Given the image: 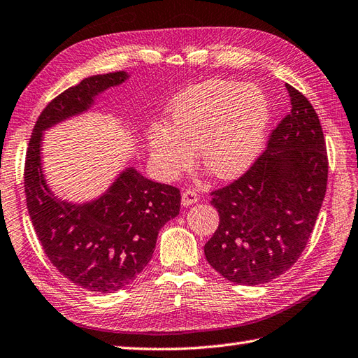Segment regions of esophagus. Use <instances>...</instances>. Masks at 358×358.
<instances>
[{
  "label": "esophagus",
  "instance_id": "34e87169",
  "mask_svg": "<svg viewBox=\"0 0 358 358\" xmlns=\"http://www.w3.org/2000/svg\"><path fill=\"white\" fill-rule=\"evenodd\" d=\"M197 200H199V194L193 189H187L182 193V205L184 206L194 205V203H197Z\"/></svg>",
  "mask_w": 358,
  "mask_h": 358
}]
</instances>
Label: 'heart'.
<instances>
[{
	"label": "heart",
	"mask_w": 358,
	"mask_h": 358,
	"mask_svg": "<svg viewBox=\"0 0 358 358\" xmlns=\"http://www.w3.org/2000/svg\"><path fill=\"white\" fill-rule=\"evenodd\" d=\"M169 124L147 129L155 170L176 179L194 162L217 179L246 173L263 150L270 121L266 92L255 85L213 78L180 92L169 106Z\"/></svg>",
	"instance_id": "obj_1"
}]
</instances>
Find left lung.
<instances>
[{
    "label": "left lung",
    "mask_w": 358,
    "mask_h": 358,
    "mask_svg": "<svg viewBox=\"0 0 358 358\" xmlns=\"http://www.w3.org/2000/svg\"><path fill=\"white\" fill-rule=\"evenodd\" d=\"M292 109L267 150L231 185L214 191L220 223L205 257L226 280L258 285L289 270L315 228L328 180L324 132L315 108L287 85Z\"/></svg>",
    "instance_id": "8db88e82"
}]
</instances>
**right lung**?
Here are the masks:
<instances>
[{
    "instance_id": "1",
    "label": "right lung",
    "mask_w": 358,
    "mask_h": 358,
    "mask_svg": "<svg viewBox=\"0 0 358 358\" xmlns=\"http://www.w3.org/2000/svg\"><path fill=\"white\" fill-rule=\"evenodd\" d=\"M129 77L126 71L91 76L57 95L34 124L25 158V197L43 250L69 281L97 293L124 289L143 272L161 228L179 214L180 193L127 165L100 196L69 202L48 184L42 141L47 130L91 110L99 95Z\"/></svg>"
}]
</instances>
